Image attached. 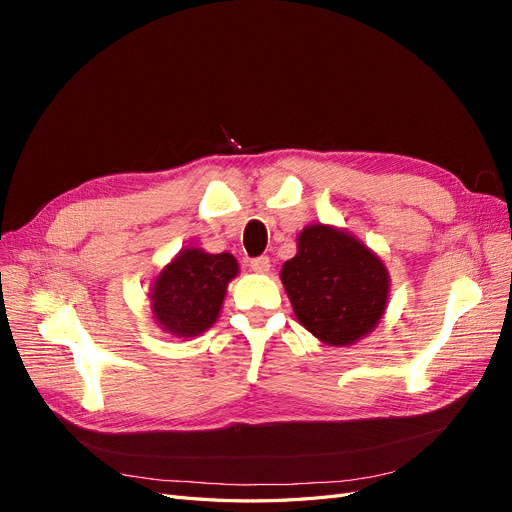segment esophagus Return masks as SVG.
I'll list each match as a JSON object with an SVG mask.
<instances>
[{"mask_svg": "<svg viewBox=\"0 0 512 512\" xmlns=\"http://www.w3.org/2000/svg\"><path fill=\"white\" fill-rule=\"evenodd\" d=\"M250 267H252L254 273H269L271 260H269L267 256H258V258H254V260L250 262Z\"/></svg>", "mask_w": 512, "mask_h": 512, "instance_id": "obj_1", "label": "esophagus"}]
</instances>
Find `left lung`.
Returning <instances> with one entry per match:
<instances>
[{
  "instance_id": "left-lung-1",
  "label": "left lung",
  "mask_w": 512,
  "mask_h": 512,
  "mask_svg": "<svg viewBox=\"0 0 512 512\" xmlns=\"http://www.w3.org/2000/svg\"><path fill=\"white\" fill-rule=\"evenodd\" d=\"M294 316L327 346H352L374 331L389 303L391 277L380 256L329 224H309L282 267Z\"/></svg>"
}]
</instances>
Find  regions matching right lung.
<instances>
[{
    "label": "right lung",
    "instance_id": "add662e5",
    "mask_svg": "<svg viewBox=\"0 0 512 512\" xmlns=\"http://www.w3.org/2000/svg\"><path fill=\"white\" fill-rule=\"evenodd\" d=\"M237 275L239 262L232 254L183 247L153 277L149 290L153 320L164 333L179 339L205 333L218 322L226 288Z\"/></svg>",
    "mask_w": 512,
    "mask_h": 512
}]
</instances>
